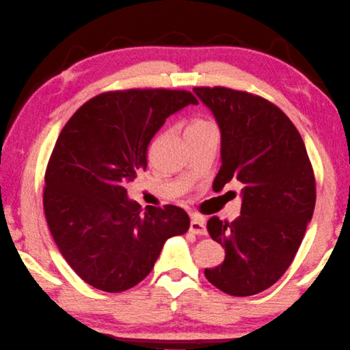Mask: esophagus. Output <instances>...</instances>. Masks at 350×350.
Masks as SVG:
<instances>
[{"instance_id": "obj_1", "label": "esophagus", "mask_w": 350, "mask_h": 350, "mask_svg": "<svg viewBox=\"0 0 350 350\" xmlns=\"http://www.w3.org/2000/svg\"><path fill=\"white\" fill-rule=\"evenodd\" d=\"M189 231L192 234H198V236H204L208 231H206V220L203 217L193 215L191 220V226H189Z\"/></svg>"}]
</instances>
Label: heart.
I'll return each mask as SVG.
<instances>
[{
    "label": "heart",
    "instance_id": "heart-1",
    "mask_svg": "<svg viewBox=\"0 0 350 350\" xmlns=\"http://www.w3.org/2000/svg\"><path fill=\"white\" fill-rule=\"evenodd\" d=\"M206 129H211V125L203 121V119H193V121L187 125L186 129V135L187 133H196V131H202Z\"/></svg>",
    "mask_w": 350,
    "mask_h": 350
}]
</instances>
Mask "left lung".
I'll return each mask as SVG.
<instances>
[{
	"label": "left lung",
	"instance_id": "1",
	"mask_svg": "<svg viewBox=\"0 0 350 350\" xmlns=\"http://www.w3.org/2000/svg\"><path fill=\"white\" fill-rule=\"evenodd\" d=\"M193 93L220 129L221 167L213 189L243 185L239 219L208 221L225 260L204 276L228 295L253 296L278 282L304 239L317 202L310 159L293 122L263 97L223 87Z\"/></svg>",
	"mask_w": 350,
	"mask_h": 350
}]
</instances>
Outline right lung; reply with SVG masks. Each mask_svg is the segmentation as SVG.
I'll list each match as a JSON object with an SVG mask.
<instances>
[{
    "label": "right lung",
    "mask_w": 350,
    "mask_h": 350,
    "mask_svg": "<svg viewBox=\"0 0 350 350\" xmlns=\"http://www.w3.org/2000/svg\"><path fill=\"white\" fill-rule=\"evenodd\" d=\"M197 105L189 91L129 90L90 99L57 137L44 176L43 206L55 245L97 290L118 293L152 271L167 239L187 232L178 206L150 208L125 185L147 165V147L170 114Z\"/></svg>",
    "instance_id": "right-lung-1"
}]
</instances>
